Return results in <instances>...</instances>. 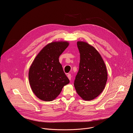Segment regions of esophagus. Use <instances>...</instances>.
<instances>
[{
    "instance_id": "1",
    "label": "esophagus",
    "mask_w": 133,
    "mask_h": 133,
    "mask_svg": "<svg viewBox=\"0 0 133 133\" xmlns=\"http://www.w3.org/2000/svg\"><path fill=\"white\" fill-rule=\"evenodd\" d=\"M67 77H68V79H69V80H71V75H70V74H68L67 75Z\"/></svg>"
}]
</instances>
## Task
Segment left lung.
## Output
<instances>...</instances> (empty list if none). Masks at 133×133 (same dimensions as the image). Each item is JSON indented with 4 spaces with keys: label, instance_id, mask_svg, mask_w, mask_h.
I'll use <instances>...</instances> for the list:
<instances>
[{
    "label": "left lung",
    "instance_id": "obj_1",
    "mask_svg": "<svg viewBox=\"0 0 133 133\" xmlns=\"http://www.w3.org/2000/svg\"><path fill=\"white\" fill-rule=\"evenodd\" d=\"M77 45L80 62L74 85L82 99L90 101L104 89L107 80V69L102 56L94 47L83 42H78Z\"/></svg>",
    "mask_w": 133,
    "mask_h": 133
}]
</instances>
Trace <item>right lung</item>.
Returning a JSON list of instances; mask_svg holds the SVG:
<instances>
[{
    "instance_id": "obj_1",
    "label": "right lung",
    "mask_w": 133,
    "mask_h": 133,
    "mask_svg": "<svg viewBox=\"0 0 133 133\" xmlns=\"http://www.w3.org/2000/svg\"><path fill=\"white\" fill-rule=\"evenodd\" d=\"M68 45L67 42L47 45L37 55L29 68L30 87L35 95L42 101H53L63 87L69 83L59 62V57Z\"/></svg>"
}]
</instances>
